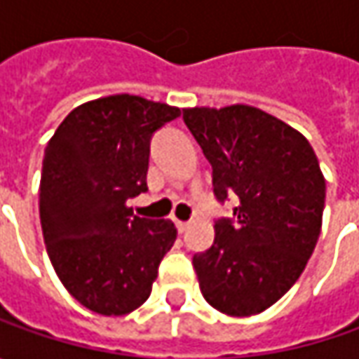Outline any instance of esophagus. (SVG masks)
<instances>
[{"instance_id":"34e87169","label":"esophagus","mask_w":359,"mask_h":359,"mask_svg":"<svg viewBox=\"0 0 359 359\" xmlns=\"http://www.w3.org/2000/svg\"><path fill=\"white\" fill-rule=\"evenodd\" d=\"M175 228H177V231H180V233H184V231L189 228V224H187V222H180V219H175Z\"/></svg>"}]
</instances>
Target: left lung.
<instances>
[{"label": "left lung", "mask_w": 359, "mask_h": 359, "mask_svg": "<svg viewBox=\"0 0 359 359\" xmlns=\"http://www.w3.org/2000/svg\"><path fill=\"white\" fill-rule=\"evenodd\" d=\"M184 121L212 163L214 245L194 255L205 302L233 318L268 310L297 282L320 238L325 180L310 142L252 105L187 107Z\"/></svg>", "instance_id": "1"}]
</instances>
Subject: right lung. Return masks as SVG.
<instances>
[{
    "instance_id": "1",
    "label": "right lung",
    "mask_w": 359,
    "mask_h": 359,
    "mask_svg": "<svg viewBox=\"0 0 359 359\" xmlns=\"http://www.w3.org/2000/svg\"><path fill=\"white\" fill-rule=\"evenodd\" d=\"M180 107L140 95H107L76 107L48 142L39 217L51 266L88 310L123 316L151 294L177 229L133 215L128 200L147 191L151 135Z\"/></svg>"
}]
</instances>
